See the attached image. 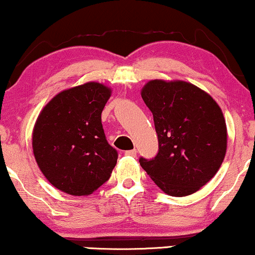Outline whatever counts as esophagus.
<instances>
[{
  "mask_svg": "<svg viewBox=\"0 0 255 255\" xmlns=\"http://www.w3.org/2000/svg\"><path fill=\"white\" fill-rule=\"evenodd\" d=\"M125 155L135 156V155H137V149L133 148V149H128V151H125Z\"/></svg>",
  "mask_w": 255,
  "mask_h": 255,
  "instance_id": "esophagus-1",
  "label": "esophagus"
}]
</instances>
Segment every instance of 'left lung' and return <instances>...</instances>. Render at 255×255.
<instances>
[{
    "instance_id": "left-lung-1",
    "label": "left lung",
    "mask_w": 255,
    "mask_h": 255,
    "mask_svg": "<svg viewBox=\"0 0 255 255\" xmlns=\"http://www.w3.org/2000/svg\"><path fill=\"white\" fill-rule=\"evenodd\" d=\"M141 97L153 115L159 151L140 166L162 191L181 197L196 193L218 172L228 131L221 108L198 87L152 80Z\"/></svg>"
}]
</instances>
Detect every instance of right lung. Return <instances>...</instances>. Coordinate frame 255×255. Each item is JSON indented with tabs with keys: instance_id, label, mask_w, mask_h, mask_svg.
Listing matches in <instances>:
<instances>
[{
	"instance_id": "right-lung-1",
	"label": "right lung",
	"mask_w": 255,
	"mask_h": 255,
	"mask_svg": "<svg viewBox=\"0 0 255 255\" xmlns=\"http://www.w3.org/2000/svg\"><path fill=\"white\" fill-rule=\"evenodd\" d=\"M111 89L87 82L55 95L37 118L32 148L52 186L73 196L94 193L109 180L118 153L108 144L101 114Z\"/></svg>"
}]
</instances>
